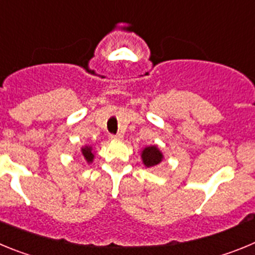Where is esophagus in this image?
I'll return each mask as SVG.
<instances>
[{"label": "esophagus", "instance_id": "obj_1", "mask_svg": "<svg viewBox=\"0 0 255 255\" xmlns=\"http://www.w3.org/2000/svg\"><path fill=\"white\" fill-rule=\"evenodd\" d=\"M109 139H111V141H121V139H122V134H111V136H109Z\"/></svg>", "mask_w": 255, "mask_h": 255}]
</instances>
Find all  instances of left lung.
<instances>
[{
	"label": "left lung",
	"mask_w": 255,
	"mask_h": 255,
	"mask_svg": "<svg viewBox=\"0 0 255 255\" xmlns=\"http://www.w3.org/2000/svg\"><path fill=\"white\" fill-rule=\"evenodd\" d=\"M141 157L144 166L152 167L162 161L164 155H162L161 151L157 148V146H147V147H144L143 150H142Z\"/></svg>",
	"instance_id": "left-lung-1"
}]
</instances>
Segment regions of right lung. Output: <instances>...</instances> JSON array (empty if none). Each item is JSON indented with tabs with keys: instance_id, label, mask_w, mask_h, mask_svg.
I'll use <instances>...</instances> for the list:
<instances>
[{
	"instance_id": "right-lung-1",
	"label": "right lung",
	"mask_w": 255,
	"mask_h": 255,
	"mask_svg": "<svg viewBox=\"0 0 255 255\" xmlns=\"http://www.w3.org/2000/svg\"><path fill=\"white\" fill-rule=\"evenodd\" d=\"M81 152L82 155H84L85 159H86V161L93 162L94 156H95L93 152V147H90V146H84V147L81 148Z\"/></svg>"
}]
</instances>
